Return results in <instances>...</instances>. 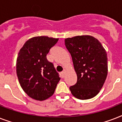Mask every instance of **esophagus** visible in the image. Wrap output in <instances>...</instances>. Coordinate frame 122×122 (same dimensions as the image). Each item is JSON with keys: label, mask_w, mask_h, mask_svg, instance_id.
Listing matches in <instances>:
<instances>
[{"label": "esophagus", "mask_w": 122, "mask_h": 122, "mask_svg": "<svg viewBox=\"0 0 122 122\" xmlns=\"http://www.w3.org/2000/svg\"><path fill=\"white\" fill-rule=\"evenodd\" d=\"M65 71H63L61 72V75H62V77H64L65 76Z\"/></svg>", "instance_id": "obj_1"}]
</instances>
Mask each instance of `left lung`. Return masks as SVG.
Listing matches in <instances>:
<instances>
[{
	"label": "left lung",
	"instance_id": "1",
	"mask_svg": "<svg viewBox=\"0 0 122 122\" xmlns=\"http://www.w3.org/2000/svg\"><path fill=\"white\" fill-rule=\"evenodd\" d=\"M65 42L77 75L76 83L70 87L71 92L81 100L92 98L102 89L108 75L106 50L91 35L67 38Z\"/></svg>",
	"mask_w": 122,
	"mask_h": 122
}]
</instances>
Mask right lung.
<instances>
[{
    "label": "right lung",
    "mask_w": 122,
    "mask_h": 122,
    "mask_svg": "<svg viewBox=\"0 0 122 122\" xmlns=\"http://www.w3.org/2000/svg\"><path fill=\"white\" fill-rule=\"evenodd\" d=\"M58 40L46 36L32 37L25 43L18 53V80L24 92L35 100L44 101L51 97L60 80L53 64L46 57Z\"/></svg>",
    "instance_id": "obj_1"
}]
</instances>
